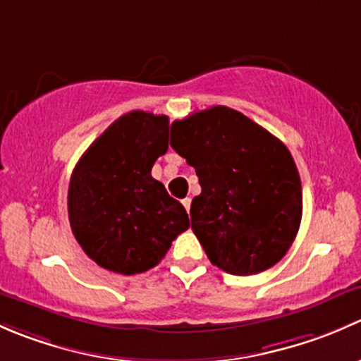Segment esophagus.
Returning <instances> with one entry per match:
<instances>
[{
    "label": "esophagus",
    "instance_id": "34e87169",
    "mask_svg": "<svg viewBox=\"0 0 361 361\" xmlns=\"http://www.w3.org/2000/svg\"><path fill=\"white\" fill-rule=\"evenodd\" d=\"M182 205H184V208H185V210H188V214H189V208H191V198H184V200H182Z\"/></svg>",
    "mask_w": 361,
    "mask_h": 361
}]
</instances>
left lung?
Listing matches in <instances>:
<instances>
[{
	"label": "left lung",
	"instance_id": "1",
	"mask_svg": "<svg viewBox=\"0 0 361 361\" xmlns=\"http://www.w3.org/2000/svg\"><path fill=\"white\" fill-rule=\"evenodd\" d=\"M170 146L202 185L189 214L210 262L248 276L281 261L302 217L300 177L287 146L226 106L173 121Z\"/></svg>",
	"mask_w": 361,
	"mask_h": 361
}]
</instances>
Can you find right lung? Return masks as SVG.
Here are the masks:
<instances>
[{"mask_svg": "<svg viewBox=\"0 0 361 361\" xmlns=\"http://www.w3.org/2000/svg\"><path fill=\"white\" fill-rule=\"evenodd\" d=\"M169 116L132 111L85 151L71 176L73 235L104 269L137 274L159 264L189 228L185 208L153 179L169 149Z\"/></svg>", "mask_w": 361, "mask_h": 361, "instance_id": "right-lung-1", "label": "right lung"}]
</instances>
